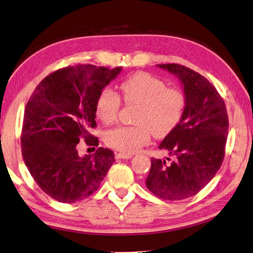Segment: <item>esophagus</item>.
Segmentation results:
<instances>
[{
	"label": "esophagus",
	"instance_id": "1",
	"mask_svg": "<svg viewBox=\"0 0 253 253\" xmlns=\"http://www.w3.org/2000/svg\"><path fill=\"white\" fill-rule=\"evenodd\" d=\"M115 157L116 158H121V160H129V158L132 157V154L122 153V152H115Z\"/></svg>",
	"mask_w": 253,
	"mask_h": 253
}]
</instances>
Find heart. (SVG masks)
<instances>
[{"label": "heart", "mask_w": 253, "mask_h": 253, "mask_svg": "<svg viewBox=\"0 0 253 253\" xmlns=\"http://www.w3.org/2000/svg\"><path fill=\"white\" fill-rule=\"evenodd\" d=\"M126 103L138 104L137 125L120 126L105 133V143L123 153H133L150 142L151 134L166 137L173 131L184 115L186 99L175 88H167L164 81L149 73H137L120 85ZM121 98L111 89L98 96L96 115L104 124L113 123L119 115Z\"/></svg>", "instance_id": "1"}]
</instances>
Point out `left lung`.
<instances>
[{
  "mask_svg": "<svg viewBox=\"0 0 253 253\" xmlns=\"http://www.w3.org/2000/svg\"><path fill=\"white\" fill-rule=\"evenodd\" d=\"M177 76L186 108L180 124L158 149L172 157L151 158L146 187L157 197L181 201L203 190L220 169L228 132L225 103L203 75L177 63L157 64Z\"/></svg>",
  "mask_w": 253,
  "mask_h": 253,
  "instance_id": "left-lung-1",
  "label": "left lung"
}]
</instances>
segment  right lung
Listing matches in <instances>:
<instances>
[{
	"instance_id": "1",
	"label": "right lung",
	"mask_w": 253,
	"mask_h": 253,
	"mask_svg": "<svg viewBox=\"0 0 253 253\" xmlns=\"http://www.w3.org/2000/svg\"><path fill=\"white\" fill-rule=\"evenodd\" d=\"M122 71L91 64L57 70L41 82L26 105L21 131L22 157L34 181L56 201L72 204L98 190L114 163L110 149L80 156L78 143L98 146L100 92Z\"/></svg>"
}]
</instances>
